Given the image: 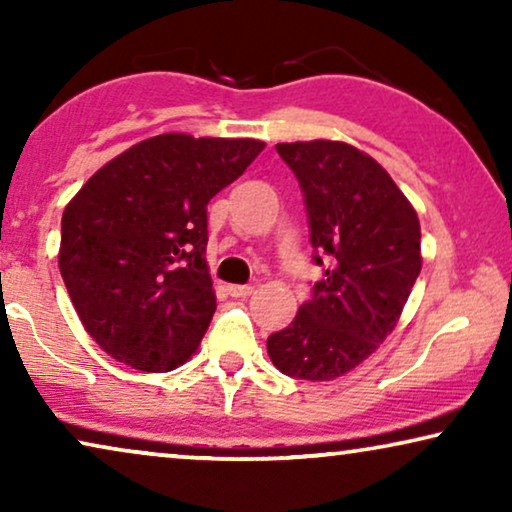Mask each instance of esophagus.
I'll return each instance as SVG.
<instances>
[{
    "instance_id": "obj_1",
    "label": "esophagus",
    "mask_w": 512,
    "mask_h": 512,
    "mask_svg": "<svg viewBox=\"0 0 512 512\" xmlns=\"http://www.w3.org/2000/svg\"><path fill=\"white\" fill-rule=\"evenodd\" d=\"M228 293L233 298H247V296H251V293H254V286H251V284H230Z\"/></svg>"
}]
</instances>
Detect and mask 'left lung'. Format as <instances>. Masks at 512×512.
Segmentation results:
<instances>
[{"instance_id":"8db88e82","label":"left lung","mask_w":512,"mask_h":512,"mask_svg":"<svg viewBox=\"0 0 512 512\" xmlns=\"http://www.w3.org/2000/svg\"><path fill=\"white\" fill-rule=\"evenodd\" d=\"M303 193L314 265L324 268L296 319L268 338L279 373L335 380L394 331L415 286L419 219L387 170L342 142L277 144Z\"/></svg>"}]
</instances>
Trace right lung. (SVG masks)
Segmentation results:
<instances>
[{
    "mask_svg": "<svg viewBox=\"0 0 512 512\" xmlns=\"http://www.w3.org/2000/svg\"><path fill=\"white\" fill-rule=\"evenodd\" d=\"M263 146L174 132L144 139L65 207L62 279L86 331L116 361L167 373L198 349L216 310L207 205Z\"/></svg>",
    "mask_w": 512,
    "mask_h": 512,
    "instance_id": "1",
    "label": "right lung"
}]
</instances>
